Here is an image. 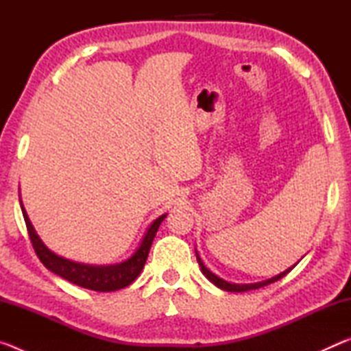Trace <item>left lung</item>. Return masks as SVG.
I'll use <instances>...</instances> for the list:
<instances>
[{"label":"left lung","mask_w":351,"mask_h":351,"mask_svg":"<svg viewBox=\"0 0 351 351\" xmlns=\"http://www.w3.org/2000/svg\"><path fill=\"white\" fill-rule=\"evenodd\" d=\"M197 260H198V263H199V268H201V271H203V274L209 278V280L213 283V285H217L218 288H221V289H224V291H230V293H245V291H251V289H258V288H263V287H266V285H269V283H274V282H277V280H280L282 277H285L288 274V272L294 268H289V269H287V271H283L282 274H278V276H276V277H272V278H269V280H265V282H260V283H254V285H235V283H229V282H226V280H223V278H219V277H217L215 274H213V272H210L209 269L206 268L204 266V263L203 261H201V258L198 257V252H197Z\"/></svg>","instance_id":"1"}]
</instances>
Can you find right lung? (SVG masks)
I'll return each mask as SVG.
<instances>
[{
  "label": "right lung",
  "instance_id": "right-lung-1",
  "mask_svg": "<svg viewBox=\"0 0 351 351\" xmlns=\"http://www.w3.org/2000/svg\"><path fill=\"white\" fill-rule=\"evenodd\" d=\"M21 210L26 221L27 234L31 237L34 251L37 254L41 263H43L47 269L54 272V274L63 277L64 280L74 283L77 287L91 291H99V293H111V291L122 289L136 280V277L141 274L142 268H144L153 239L159 229V224H161L165 218V215H161L154 219L150 228H148L144 240H142L138 247V251H136L127 261L111 266H91L75 263V261L58 257V255L49 251V249L43 245V241L38 239L37 232H35L31 221H29V217L23 204Z\"/></svg>",
  "mask_w": 351,
  "mask_h": 351
}]
</instances>
